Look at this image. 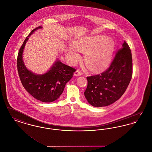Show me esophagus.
<instances>
[{
    "instance_id": "esophagus-1",
    "label": "esophagus",
    "mask_w": 152,
    "mask_h": 152,
    "mask_svg": "<svg viewBox=\"0 0 152 152\" xmlns=\"http://www.w3.org/2000/svg\"><path fill=\"white\" fill-rule=\"evenodd\" d=\"M83 73L80 71L79 69H77L76 72L74 73V76H81Z\"/></svg>"
}]
</instances>
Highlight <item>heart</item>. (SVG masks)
<instances>
[{"label":"heart","mask_w":152,"mask_h":152,"mask_svg":"<svg viewBox=\"0 0 152 152\" xmlns=\"http://www.w3.org/2000/svg\"><path fill=\"white\" fill-rule=\"evenodd\" d=\"M71 48L68 55L73 63L80 58L77 50L86 52L85 61L88 66L94 71H100L105 68L110 63L115 50L113 40L105 36L88 37L75 44Z\"/></svg>","instance_id":"heart-1"}]
</instances>
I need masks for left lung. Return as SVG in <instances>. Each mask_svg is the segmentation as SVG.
<instances>
[{
  "label": "left lung",
  "instance_id": "1",
  "mask_svg": "<svg viewBox=\"0 0 152 152\" xmlns=\"http://www.w3.org/2000/svg\"><path fill=\"white\" fill-rule=\"evenodd\" d=\"M132 72L131 50L125 41L105 71L87 77L88 86L84 95L87 101L94 107L113 104L125 92Z\"/></svg>",
  "mask_w": 152,
  "mask_h": 152
}]
</instances>
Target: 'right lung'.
<instances>
[{"instance_id":"obj_1","label":"right lung","mask_w":152,"mask_h":152,"mask_svg":"<svg viewBox=\"0 0 152 152\" xmlns=\"http://www.w3.org/2000/svg\"><path fill=\"white\" fill-rule=\"evenodd\" d=\"M40 26L33 29L24 40L20 47L18 58L17 67L22 85L34 98L44 102L57 100L62 94L65 84L71 79L76 69L57 60L50 69L43 75H36L27 69L23 60V52L29 36Z\"/></svg>"}]
</instances>
